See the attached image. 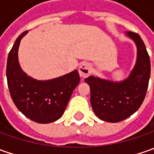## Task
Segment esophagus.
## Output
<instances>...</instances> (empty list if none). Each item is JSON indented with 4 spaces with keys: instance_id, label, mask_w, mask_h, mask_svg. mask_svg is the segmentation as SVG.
<instances>
[{
    "instance_id": "obj_1",
    "label": "esophagus",
    "mask_w": 154,
    "mask_h": 154,
    "mask_svg": "<svg viewBox=\"0 0 154 154\" xmlns=\"http://www.w3.org/2000/svg\"><path fill=\"white\" fill-rule=\"evenodd\" d=\"M79 74H80V77L82 78H86L88 77L90 74H91V67L88 63L84 62L82 64H80L79 67Z\"/></svg>"
}]
</instances>
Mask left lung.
<instances>
[{"mask_svg": "<svg viewBox=\"0 0 154 154\" xmlns=\"http://www.w3.org/2000/svg\"><path fill=\"white\" fill-rule=\"evenodd\" d=\"M137 47V60L128 78L121 82L90 76L85 81L90 86L91 104L101 120L117 122L133 115L145 98L151 73L150 57L139 34L127 32Z\"/></svg>", "mask_w": 154, "mask_h": 154, "instance_id": "obj_1", "label": "left lung"}]
</instances>
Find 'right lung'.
<instances>
[{
  "mask_svg": "<svg viewBox=\"0 0 154 154\" xmlns=\"http://www.w3.org/2000/svg\"><path fill=\"white\" fill-rule=\"evenodd\" d=\"M21 33L9 52L7 62V80L11 98L16 107L26 117L38 123L58 120L68 105L74 88L80 83L78 70L50 80H37L21 69L18 50Z\"/></svg>",
  "mask_w": 154,
  "mask_h": 154,
  "instance_id": "obj_1",
  "label": "right lung"
}]
</instances>
